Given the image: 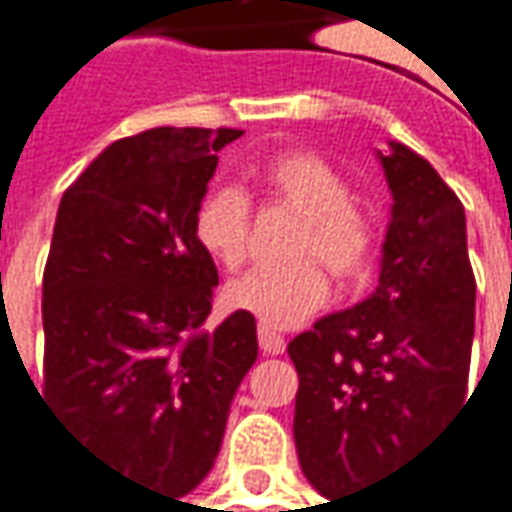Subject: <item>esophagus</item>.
I'll use <instances>...</instances> for the list:
<instances>
[{
	"mask_svg": "<svg viewBox=\"0 0 512 512\" xmlns=\"http://www.w3.org/2000/svg\"><path fill=\"white\" fill-rule=\"evenodd\" d=\"M257 340H260V351H263V354H272L274 357V354H283V351H286V340L269 326L257 328Z\"/></svg>",
	"mask_w": 512,
	"mask_h": 512,
	"instance_id": "1",
	"label": "esophagus"
}]
</instances>
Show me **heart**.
<instances>
[{
  "mask_svg": "<svg viewBox=\"0 0 512 512\" xmlns=\"http://www.w3.org/2000/svg\"><path fill=\"white\" fill-rule=\"evenodd\" d=\"M257 186L274 203L306 218L294 240V257H314L343 283H354L371 266L377 232L354 206L345 175L326 158L306 150L280 152L255 169ZM192 235L221 269L235 272L249 255L252 203L238 186L209 189L195 209ZM314 260L255 269L226 286V303L260 320V326L294 328L326 306L328 280Z\"/></svg>",
  "mask_w": 512,
  "mask_h": 512,
  "instance_id": "1",
  "label": "heart"
}]
</instances>
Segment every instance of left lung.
I'll return each mask as SVG.
<instances>
[{
    "mask_svg": "<svg viewBox=\"0 0 512 512\" xmlns=\"http://www.w3.org/2000/svg\"><path fill=\"white\" fill-rule=\"evenodd\" d=\"M391 189L379 283L289 343L294 445L326 499L382 482L462 408L476 320L465 206L414 150L377 152Z\"/></svg>",
    "mask_w": 512,
    "mask_h": 512,
    "instance_id": "1",
    "label": "left lung"
}]
</instances>
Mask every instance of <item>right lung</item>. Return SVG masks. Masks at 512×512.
<instances>
[{"label":"right lung","mask_w":512,"mask_h":512,"mask_svg":"<svg viewBox=\"0 0 512 512\" xmlns=\"http://www.w3.org/2000/svg\"><path fill=\"white\" fill-rule=\"evenodd\" d=\"M240 130L155 127L110 144L67 186L42 283L45 397L130 482L172 499L201 485L257 360L255 317L206 331L215 260L195 209Z\"/></svg>","instance_id":"add662e5"}]
</instances>
